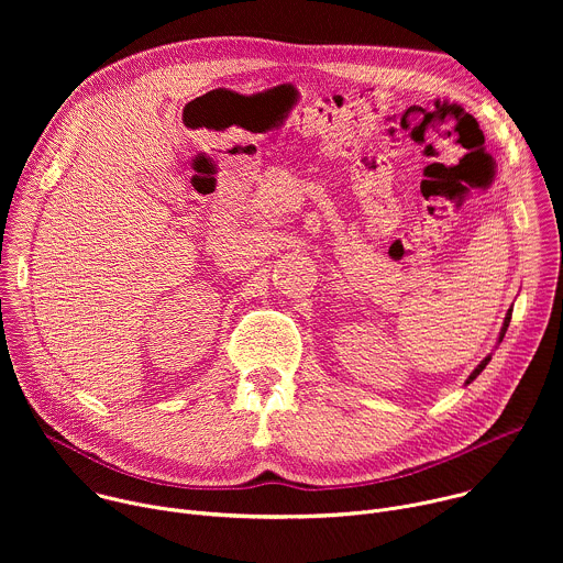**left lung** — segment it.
Wrapping results in <instances>:
<instances>
[{"label":"left lung","instance_id":"1","mask_svg":"<svg viewBox=\"0 0 563 563\" xmlns=\"http://www.w3.org/2000/svg\"><path fill=\"white\" fill-rule=\"evenodd\" d=\"M510 318H512V309H510V311H508V313H506V320H504V328H501V334H499V341H504V336H506V330H508V325H510ZM488 363H490V356H486V358H484V361H481V365H478V367H476V369H474V372H472V374H470V378H467V380H465V383H472V380H474V378H476V376H478V374H481V372H484V367H486V365H488Z\"/></svg>","mask_w":563,"mask_h":563}]
</instances>
